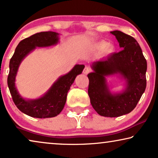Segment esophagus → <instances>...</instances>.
<instances>
[{"instance_id": "1", "label": "esophagus", "mask_w": 158, "mask_h": 158, "mask_svg": "<svg viewBox=\"0 0 158 158\" xmlns=\"http://www.w3.org/2000/svg\"><path fill=\"white\" fill-rule=\"evenodd\" d=\"M90 72V69L88 68V67H85V68H84V70H83V74H85V75H88V73H89Z\"/></svg>"}]
</instances>
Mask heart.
<instances>
[{"label":"heart","instance_id":"heart-1","mask_svg":"<svg viewBox=\"0 0 158 158\" xmlns=\"http://www.w3.org/2000/svg\"><path fill=\"white\" fill-rule=\"evenodd\" d=\"M94 47L97 50H104L105 53L108 54V55H111L115 51V48H114L113 45L108 44L106 42H104V41H101V42L96 43L94 44Z\"/></svg>","mask_w":158,"mask_h":158}]
</instances>
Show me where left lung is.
Here are the masks:
<instances>
[{
  "label": "left lung",
  "mask_w": 158,
  "mask_h": 158,
  "mask_svg": "<svg viewBox=\"0 0 158 158\" xmlns=\"http://www.w3.org/2000/svg\"><path fill=\"white\" fill-rule=\"evenodd\" d=\"M110 33L116 36L122 50L92 63L88 96L99 115L118 117L135 109L146 88L147 61L141 47L132 36L120 31ZM118 74L125 81L122 92L111 93L106 77Z\"/></svg>",
  "instance_id": "1"
}]
</instances>
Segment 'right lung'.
Returning a JSON list of instances; mask_svg holds the SVG:
<instances>
[{
  "label": "right lung",
  "mask_w": 158,
  "mask_h": 158,
  "mask_svg": "<svg viewBox=\"0 0 158 158\" xmlns=\"http://www.w3.org/2000/svg\"><path fill=\"white\" fill-rule=\"evenodd\" d=\"M58 33L44 31L36 33L19 43L10 60L8 86L16 107L23 114L34 118L55 117L63 109L67 95L77 75L81 74L85 65L75 64L67 74L59 77L50 88L42 97L36 99H25L19 94L16 87V76L22 60L36 47H47L59 42Z\"/></svg>",
  "instance_id": "add662e5"
}]
</instances>
